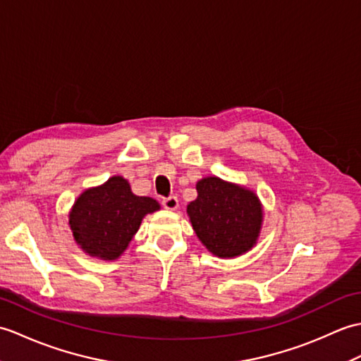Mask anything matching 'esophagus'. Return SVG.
<instances>
[{"label":"esophagus","mask_w":361,"mask_h":361,"mask_svg":"<svg viewBox=\"0 0 361 361\" xmlns=\"http://www.w3.org/2000/svg\"><path fill=\"white\" fill-rule=\"evenodd\" d=\"M162 205H164V208H166V210H176L179 205V201L176 196H168V197L162 199Z\"/></svg>","instance_id":"esophagus-1"}]
</instances>
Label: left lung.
I'll return each mask as SVG.
<instances>
[{
	"instance_id": "1",
	"label": "left lung",
	"mask_w": 361,
	"mask_h": 361,
	"mask_svg": "<svg viewBox=\"0 0 361 361\" xmlns=\"http://www.w3.org/2000/svg\"><path fill=\"white\" fill-rule=\"evenodd\" d=\"M197 197L187 207L197 238L213 255L233 258L250 250L258 238L262 210L250 190L205 178L196 185Z\"/></svg>"
}]
</instances>
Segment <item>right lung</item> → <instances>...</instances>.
Wrapping results in <instances>:
<instances>
[{"label": "right lung", "instance_id": "1", "mask_svg": "<svg viewBox=\"0 0 361 361\" xmlns=\"http://www.w3.org/2000/svg\"><path fill=\"white\" fill-rule=\"evenodd\" d=\"M156 210L159 204L154 199L135 196L130 183L114 176L77 199L69 224L75 241L86 253L116 259L139 230L143 216Z\"/></svg>", "mask_w": 361, "mask_h": 361}]
</instances>
